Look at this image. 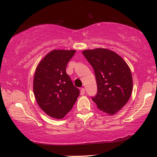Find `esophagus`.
<instances>
[{
    "mask_svg": "<svg viewBox=\"0 0 157 157\" xmlns=\"http://www.w3.org/2000/svg\"><path fill=\"white\" fill-rule=\"evenodd\" d=\"M84 94H85V89H84V88H81L80 89V94L82 95H83Z\"/></svg>",
    "mask_w": 157,
    "mask_h": 157,
    "instance_id": "esophagus-1",
    "label": "esophagus"
}]
</instances>
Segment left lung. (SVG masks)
<instances>
[{"instance_id":"8db88e82","label":"left lung","mask_w":157,"mask_h":157,"mask_svg":"<svg viewBox=\"0 0 157 157\" xmlns=\"http://www.w3.org/2000/svg\"><path fill=\"white\" fill-rule=\"evenodd\" d=\"M82 54L94 68L98 91L92 100L97 108L111 115L121 109L131 96V71L123 58L105 48L86 50Z\"/></svg>"}]
</instances>
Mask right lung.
Returning a JSON list of instances; mask_svg holds the SVG:
<instances>
[{"label": "right lung", "instance_id": "obj_1", "mask_svg": "<svg viewBox=\"0 0 157 157\" xmlns=\"http://www.w3.org/2000/svg\"><path fill=\"white\" fill-rule=\"evenodd\" d=\"M76 50H55L37 66L33 90L36 100L47 115L62 119L70 111L79 95L66 72V66Z\"/></svg>", "mask_w": 157, "mask_h": 157}]
</instances>
